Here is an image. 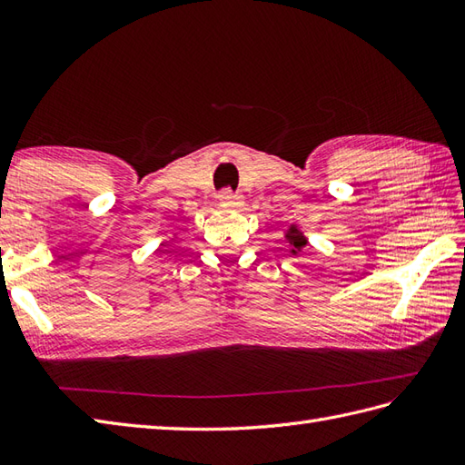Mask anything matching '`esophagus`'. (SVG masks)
Listing matches in <instances>:
<instances>
[{"instance_id":"obj_1","label":"esophagus","mask_w":465,"mask_h":465,"mask_svg":"<svg viewBox=\"0 0 465 465\" xmlns=\"http://www.w3.org/2000/svg\"><path fill=\"white\" fill-rule=\"evenodd\" d=\"M220 202L225 205H240L242 203V195L238 192L230 190V187H225V190L220 192Z\"/></svg>"}]
</instances>
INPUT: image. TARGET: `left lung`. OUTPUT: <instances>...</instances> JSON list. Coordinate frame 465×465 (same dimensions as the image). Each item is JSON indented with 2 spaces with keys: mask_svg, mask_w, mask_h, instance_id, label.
<instances>
[{
  "mask_svg": "<svg viewBox=\"0 0 465 465\" xmlns=\"http://www.w3.org/2000/svg\"><path fill=\"white\" fill-rule=\"evenodd\" d=\"M288 240L293 245V250H298V252L305 245V238L302 235V232L295 230V227H292V232H288Z\"/></svg>",
  "mask_w": 465,
  "mask_h": 465,
  "instance_id": "left-lung-1",
  "label": "left lung"
}]
</instances>
